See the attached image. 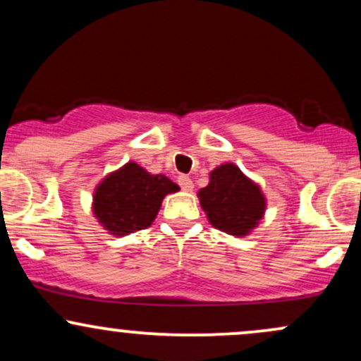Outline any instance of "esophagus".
I'll return each mask as SVG.
<instances>
[{"label": "esophagus", "instance_id": "obj_1", "mask_svg": "<svg viewBox=\"0 0 361 361\" xmlns=\"http://www.w3.org/2000/svg\"><path fill=\"white\" fill-rule=\"evenodd\" d=\"M178 183H180V186L185 190V192H192L193 190V181L190 180L188 176L181 175L180 178H178Z\"/></svg>", "mask_w": 361, "mask_h": 361}]
</instances>
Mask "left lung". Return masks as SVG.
<instances>
[{"label": "left lung", "instance_id": "1", "mask_svg": "<svg viewBox=\"0 0 361 361\" xmlns=\"http://www.w3.org/2000/svg\"><path fill=\"white\" fill-rule=\"evenodd\" d=\"M198 198L215 229L238 238L250 234L267 209L259 186L233 163L210 171L209 185L198 192Z\"/></svg>", "mask_w": 361, "mask_h": 361}]
</instances>
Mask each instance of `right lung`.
I'll list each match as a JSON object with an SVG mask.
<instances>
[{
  "instance_id": "add662e5",
  "label": "right lung",
  "mask_w": 361,
  "mask_h": 361,
  "mask_svg": "<svg viewBox=\"0 0 361 361\" xmlns=\"http://www.w3.org/2000/svg\"><path fill=\"white\" fill-rule=\"evenodd\" d=\"M180 186L164 175H151L137 163L110 173L93 195V214L111 235H127L154 222L163 198Z\"/></svg>"
}]
</instances>
